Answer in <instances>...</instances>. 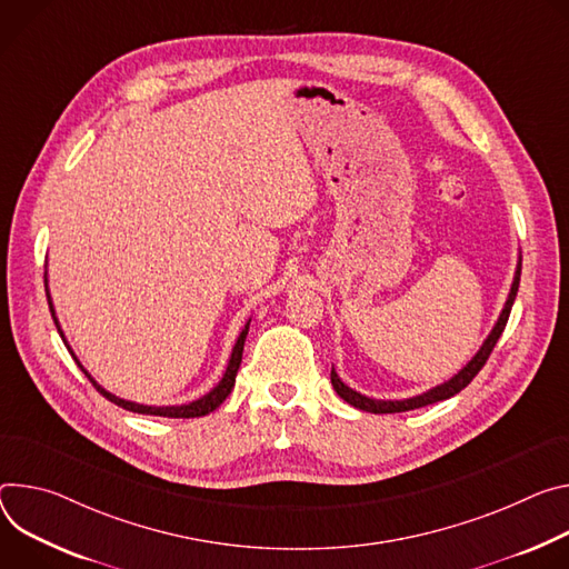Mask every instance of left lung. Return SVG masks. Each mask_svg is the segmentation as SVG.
Instances as JSON below:
<instances>
[{"instance_id": "8db88e82", "label": "left lung", "mask_w": 569, "mask_h": 569, "mask_svg": "<svg viewBox=\"0 0 569 569\" xmlns=\"http://www.w3.org/2000/svg\"><path fill=\"white\" fill-rule=\"evenodd\" d=\"M520 273H522V258L518 260V269H516V278H513V284H511L509 298H507V302H503V309H501V313H499V319H497L495 328L490 330V335H488V339L483 341V346L479 348V352L452 377V380H448V382H443V385H438V387H433V389H429V391H425V393H420V396H413V398H405V400H375V398H366V396L352 391L350 387H346V385L339 380L337 370L332 368L330 380H332L335 391H337L348 405H352V407H357V409H361V411H370V413H400V411H411V409H420V407H427V405H433V402H440V400H448V398L457 396L459 391H463V389L475 380V375L483 368V363L488 361V357H490V352H492L497 339L501 337L503 328H507L509 313H511L513 300H516V296H518V287H520Z\"/></svg>"}]
</instances>
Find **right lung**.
<instances>
[{"label":"right lung","mask_w":569,"mask_h":569,"mask_svg":"<svg viewBox=\"0 0 569 569\" xmlns=\"http://www.w3.org/2000/svg\"><path fill=\"white\" fill-rule=\"evenodd\" d=\"M44 289H47V273H44ZM47 300H49V311H51V319H53V323H56V328H58V335L62 337V341H66V335H62L60 323H58V319H56V311H53V305H51L49 289H47ZM248 326H250V321L243 326V330H241L239 337H237V343H234V348H232V355H230V361H228V366H226V372H223V377H221V382H219L210 393H206L203 398H199V400H194V402H189V405H176V407H147V405H138V402H131V400H121V398L108 393L103 387H99V385L94 382V377L81 366V361L77 359V355L72 352V348L68 346V341H66V346H68V350L72 352V357H74V361L79 363V368L86 372V377L92 382V387H94L106 400L114 402L117 407H121V409H126V411H133V413L162 416V418H199V416H206V413L214 411V409L230 396V391H232V387H234V377H237L239 363H241V352H243V341H246V335H248Z\"/></svg>","instance_id":"add662e5"}]
</instances>
